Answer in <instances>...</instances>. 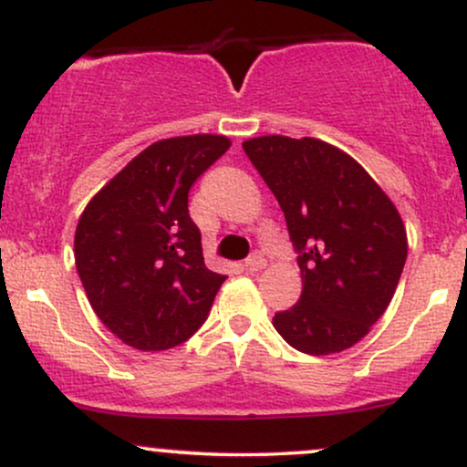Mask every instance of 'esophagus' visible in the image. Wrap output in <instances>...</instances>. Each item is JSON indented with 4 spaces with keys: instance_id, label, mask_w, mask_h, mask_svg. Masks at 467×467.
<instances>
[{
    "instance_id": "obj_1",
    "label": "esophagus",
    "mask_w": 467,
    "mask_h": 467,
    "mask_svg": "<svg viewBox=\"0 0 467 467\" xmlns=\"http://www.w3.org/2000/svg\"><path fill=\"white\" fill-rule=\"evenodd\" d=\"M265 265H267V261L259 254V252H256V254H252L250 259L245 261V270L248 272H259V270H264Z\"/></svg>"
}]
</instances>
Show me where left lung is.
I'll use <instances>...</instances> for the list:
<instances>
[{"label": "left lung", "mask_w": 467, "mask_h": 467, "mask_svg": "<svg viewBox=\"0 0 467 467\" xmlns=\"http://www.w3.org/2000/svg\"><path fill=\"white\" fill-rule=\"evenodd\" d=\"M244 151L301 252V301L272 325L309 356L349 349L387 312L400 283L409 254L400 211L349 153L318 138L259 136Z\"/></svg>", "instance_id": "left-lung-1"}]
</instances>
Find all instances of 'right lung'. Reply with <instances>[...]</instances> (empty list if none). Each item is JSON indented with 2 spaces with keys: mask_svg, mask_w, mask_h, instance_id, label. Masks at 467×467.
I'll list each match as a JSON object with an SVG mask.
<instances>
[{
  "mask_svg": "<svg viewBox=\"0 0 467 467\" xmlns=\"http://www.w3.org/2000/svg\"><path fill=\"white\" fill-rule=\"evenodd\" d=\"M230 149L215 133L149 144L85 206L74 261L107 329L138 351H166L200 329L226 276L208 270L189 191Z\"/></svg>",
  "mask_w": 467,
  "mask_h": 467,
  "instance_id": "1",
  "label": "right lung"
}]
</instances>
